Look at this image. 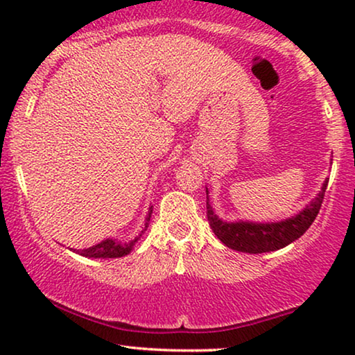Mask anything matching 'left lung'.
<instances>
[{"mask_svg": "<svg viewBox=\"0 0 355 355\" xmlns=\"http://www.w3.org/2000/svg\"><path fill=\"white\" fill-rule=\"evenodd\" d=\"M328 186V178L324 179L322 191L317 197L299 211L297 215L288 220L276 223H255V221H223L220 216L213 211L208 202L207 189V216L210 227L215 236L226 247L232 250L245 252V254H263V252H273L289 245L291 242L299 239L310 225L317 218L320 207H322L324 191Z\"/></svg>", "mask_w": 355, "mask_h": 355, "instance_id": "left-lung-1", "label": "left lung"}]
</instances>
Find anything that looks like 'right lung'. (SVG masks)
Instances as JSON below:
<instances>
[{"label": "right lung", "instance_id": "1", "mask_svg": "<svg viewBox=\"0 0 355 355\" xmlns=\"http://www.w3.org/2000/svg\"><path fill=\"white\" fill-rule=\"evenodd\" d=\"M152 207L148 208V215L147 218H145V227L142 230V232L137 237H134V239H130L128 242H121L118 239H105L101 241L100 244H95L89 247V249H71L72 252H76V254H79L82 257H89V259H118V257H124L128 255L130 250L134 249L135 242H137L140 237H142V234L145 231H147L148 227V221L150 218H152Z\"/></svg>", "mask_w": 355, "mask_h": 355}]
</instances>
